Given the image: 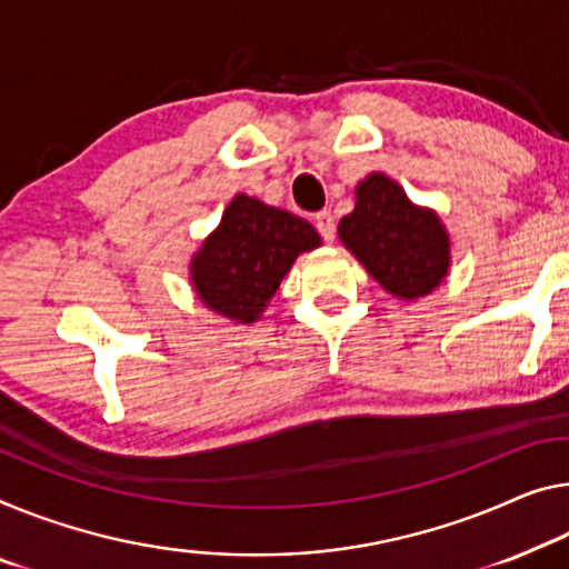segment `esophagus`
<instances>
[{
  "label": "esophagus",
  "instance_id": "1",
  "mask_svg": "<svg viewBox=\"0 0 569 569\" xmlns=\"http://www.w3.org/2000/svg\"><path fill=\"white\" fill-rule=\"evenodd\" d=\"M315 229L320 231V236L328 243H333V239H336V218L330 216L328 211H320L318 216H315Z\"/></svg>",
  "mask_w": 569,
  "mask_h": 569
}]
</instances>
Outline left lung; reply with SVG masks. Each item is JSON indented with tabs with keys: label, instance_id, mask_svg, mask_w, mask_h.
I'll use <instances>...</instances> for the list:
<instances>
[{
	"label": "left lung",
	"instance_id": "obj_1",
	"mask_svg": "<svg viewBox=\"0 0 569 569\" xmlns=\"http://www.w3.org/2000/svg\"><path fill=\"white\" fill-rule=\"evenodd\" d=\"M338 239L391 297L415 302L445 282L452 243L442 218L409 200L383 172L356 186L353 211L340 218Z\"/></svg>",
	"mask_w": 569,
	"mask_h": 569
}]
</instances>
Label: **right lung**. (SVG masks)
<instances>
[{
    "mask_svg": "<svg viewBox=\"0 0 569 569\" xmlns=\"http://www.w3.org/2000/svg\"><path fill=\"white\" fill-rule=\"evenodd\" d=\"M320 243V233L305 218L236 193L221 223L190 257V284L208 310L251 326L269 308L295 259Z\"/></svg>",
    "mask_w": 569,
    "mask_h": 569,
    "instance_id": "right-lung-1",
    "label": "right lung"
}]
</instances>
